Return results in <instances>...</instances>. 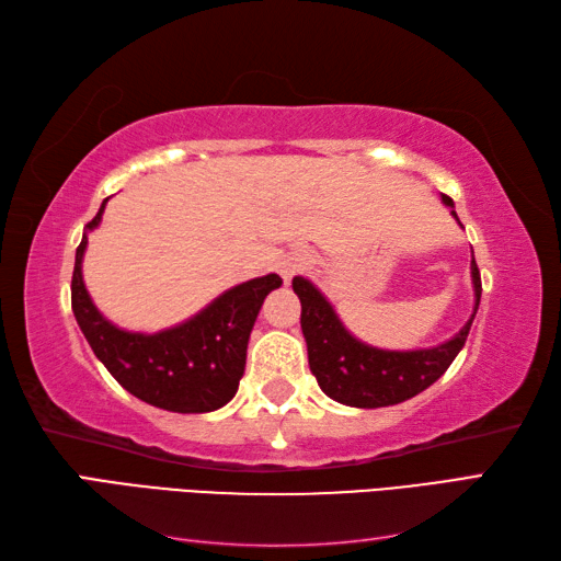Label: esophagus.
<instances>
[{
  "label": "esophagus",
  "instance_id": "obj_1",
  "mask_svg": "<svg viewBox=\"0 0 561 561\" xmlns=\"http://www.w3.org/2000/svg\"><path fill=\"white\" fill-rule=\"evenodd\" d=\"M301 270H304V262L299 257H284V260L277 262V272L282 274V279L287 284L291 282L294 274L301 272Z\"/></svg>",
  "mask_w": 561,
  "mask_h": 561
}]
</instances>
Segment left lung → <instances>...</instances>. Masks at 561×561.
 I'll return each instance as SVG.
<instances>
[{
  "label": "left lung",
  "instance_id": "obj_1",
  "mask_svg": "<svg viewBox=\"0 0 561 561\" xmlns=\"http://www.w3.org/2000/svg\"><path fill=\"white\" fill-rule=\"evenodd\" d=\"M440 202L450 207L453 219L460 224L456 209H453V199L440 195ZM470 277L474 306L468 323L450 340L424 350H380L362 342L344 328L335 306L311 279L294 277L291 287L301 301V330L308 347V366H311L320 390L347 408L376 410L410 400L436 383L465 347L474 313L480 308L482 282L474 255L470 260Z\"/></svg>",
  "mask_w": 561,
  "mask_h": 561
}]
</instances>
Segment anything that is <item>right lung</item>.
Wrapping results in <instances>:
<instances>
[{"mask_svg": "<svg viewBox=\"0 0 561 561\" xmlns=\"http://www.w3.org/2000/svg\"><path fill=\"white\" fill-rule=\"evenodd\" d=\"M83 229L71 274V311L96 359L135 398L178 414H205L231 402L245 371L248 340L267 294L282 287L265 274L226 289L193 318L159 332L123 330L105 318L83 284L89 233L99 229L105 205Z\"/></svg>", "mask_w": 561, "mask_h": 561, "instance_id": "1", "label": "right lung"}]
</instances>
